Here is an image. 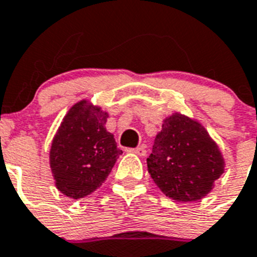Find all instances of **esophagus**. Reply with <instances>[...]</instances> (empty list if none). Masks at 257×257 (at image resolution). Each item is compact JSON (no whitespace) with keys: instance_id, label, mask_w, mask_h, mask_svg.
<instances>
[{"instance_id":"34e87169","label":"esophagus","mask_w":257,"mask_h":257,"mask_svg":"<svg viewBox=\"0 0 257 257\" xmlns=\"http://www.w3.org/2000/svg\"><path fill=\"white\" fill-rule=\"evenodd\" d=\"M127 151H128V153L137 154V155H139V157H145L146 155V149L143 147V146H139V147H137V149L127 150Z\"/></svg>"}]
</instances>
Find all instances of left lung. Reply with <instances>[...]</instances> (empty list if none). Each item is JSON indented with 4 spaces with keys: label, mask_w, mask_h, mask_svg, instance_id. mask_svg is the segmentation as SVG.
<instances>
[{
    "label": "left lung",
    "mask_w": 257,
    "mask_h": 257,
    "mask_svg": "<svg viewBox=\"0 0 257 257\" xmlns=\"http://www.w3.org/2000/svg\"><path fill=\"white\" fill-rule=\"evenodd\" d=\"M224 167L219 146L202 123L180 112L163 119L147 170L166 196L182 203L200 200L212 191Z\"/></svg>",
    "instance_id": "1"
}]
</instances>
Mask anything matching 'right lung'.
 Listing matches in <instances>:
<instances>
[{
  "label": "right lung",
  "mask_w": 257,
  "mask_h": 257,
  "mask_svg": "<svg viewBox=\"0 0 257 257\" xmlns=\"http://www.w3.org/2000/svg\"><path fill=\"white\" fill-rule=\"evenodd\" d=\"M108 112L90 100L74 103L51 142L49 162L57 190L67 198H85L103 183L122 150L106 130Z\"/></svg>",
  "instance_id": "obj_1"
}]
</instances>
